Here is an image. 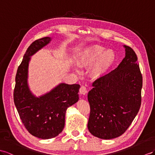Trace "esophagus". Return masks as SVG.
<instances>
[{"label": "esophagus", "mask_w": 155, "mask_h": 155, "mask_svg": "<svg viewBox=\"0 0 155 155\" xmlns=\"http://www.w3.org/2000/svg\"><path fill=\"white\" fill-rule=\"evenodd\" d=\"M79 92H80L81 94H83V95H85L88 92V90H87L86 87L84 86H82L81 87L80 90H79Z\"/></svg>", "instance_id": "1"}]
</instances>
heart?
<instances>
[{
	"instance_id": "1",
	"label": "heart",
	"mask_w": 155,
	"mask_h": 155,
	"mask_svg": "<svg viewBox=\"0 0 155 155\" xmlns=\"http://www.w3.org/2000/svg\"><path fill=\"white\" fill-rule=\"evenodd\" d=\"M77 63L80 67L93 65L92 73L100 77L106 73L112 66L115 59V55L111 50H107L100 45H92L81 50L77 54ZM75 69L78 71V66L75 65Z\"/></svg>"
}]
</instances>
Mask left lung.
<instances>
[{"mask_svg":"<svg viewBox=\"0 0 155 155\" xmlns=\"http://www.w3.org/2000/svg\"><path fill=\"white\" fill-rule=\"evenodd\" d=\"M125 58L117 68L95 81L88 94V128L93 136L110 140L124 134L140 109L143 77L137 57L124 45Z\"/></svg>","mask_w":155,"mask_h":155,"instance_id":"obj_1","label":"left lung"}]
</instances>
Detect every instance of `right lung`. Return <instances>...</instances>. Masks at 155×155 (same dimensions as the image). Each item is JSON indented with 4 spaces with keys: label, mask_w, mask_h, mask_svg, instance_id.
I'll use <instances>...</instances> for the list:
<instances>
[{
    "label": "right lung",
    "mask_w": 155,
    "mask_h": 155,
    "mask_svg": "<svg viewBox=\"0 0 155 155\" xmlns=\"http://www.w3.org/2000/svg\"><path fill=\"white\" fill-rule=\"evenodd\" d=\"M50 37L34 41L27 48L18 67L14 91V101L27 131L33 136L47 140L56 137L65 126L66 110L78 101L79 84L61 83L50 92L36 97L29 88L28 67L31 56L47 45Z\"/></svg>",
    "instance_id": "add662e5"
}]
</instances>
